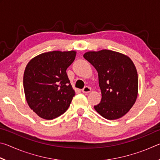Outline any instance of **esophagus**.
<instances>
[{
	"label": "esophagus",
	"mask_w": 160,
	"mask_h": 160,
	"mask_svg": "<svg viewBox=\"0 0 160 160\" xmlns=\"http://www.w3.org/2000/svg\"><path fill=\"white\" fill-rule=\"evenodd\" d=\"M91 88H90V87H85V88H84L83 89H82V92H84V93H89V92H91Z\"/></svg>",
	"instance_id": "1"
}]
</instances>
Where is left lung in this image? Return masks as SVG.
Instances as JSON below:
<instances>
[{
	"label": "left lung",
	"instance_id": "left-lung-1",
	"mask_svg": "<svg viewBox=\"0 0 160 160\" xmlns=\"http://www.w3.org/2000/svg\"><path fill=\"white\" fill-rule=\"evenodd\" d=\"M83 57L98 72L102 99L94 107L96 112L108 120L126 114L138 93V78L132 61L125 54L107 49L88 51Z\"/></svg>",
	"mask_w": 160,
	"mask_h": 160
}]
</instances>
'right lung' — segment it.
Wrapping results in <instances>:
<instances>
[{
  "instance_id": "right-lung-1",
  "label": "right lung",
  "mask_w": 160,
  "mask_h": 160,
  "mask_svg": "<svg viewBox=\"0 0 160 160\" xmlns=\"http://www.w3.org/2000/svg\"><path fill=\"white\" fill-rule=\"evenodd\" d=\"M75 51H53L39 54L27 64L23 76L26 101L40 118L51 120L68 109L75 92L66 70Z\"/></svg>"
}]
</instances>
